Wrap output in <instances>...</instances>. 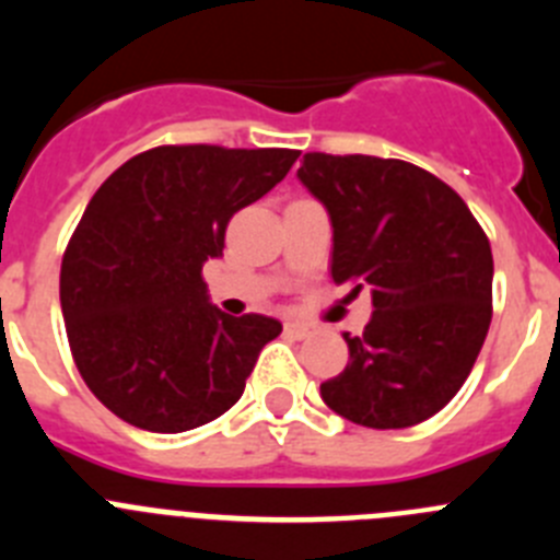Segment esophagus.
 Here are the masks:
<instances>
[{
    "label": "esophagus",
    "mask_w": 560,
    "mask_h": 560,
    "mask_svg": "<svg viewBox=\"0 0 560 560\" xmlns=\"http://www.w3.org/2000/svg\"><path fill=\"white\" fill-rule=\"evenodd\" d=\"M283 330L289 336H294V339H305V336L311 334V325H305V323H294V319H289V323L283 325Z\"/></svg>",
    "instance_id": "1"
}]
</instances>
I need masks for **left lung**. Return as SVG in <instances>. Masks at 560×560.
<instances>
[{"label": "left lung", "instance_id": "1", "mask_svg": "<svg viewBox=\"0 0 560 560\" xmlns=\"http://www.w3.org/2000/svg\"><path fill=\"white\" fill-rule=\"evenodd\" d=\"M296 179L328 210L330 275L370 289L373 316L345 334L350 361L323 400L368 429H407L457 395L491 325L493 255L457 192L381 156L305 153Z\"/></svg>", "mask_w": 560, "mask_h": 560}]
</instances>
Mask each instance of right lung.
I'll list each match as a JSON object with an SVG mask.
<instances>
[{"instance_id": "right-lung-1", "label": "right lung", "mask_w": 560, "mask_h": 560, "mask_svg": "<svg viewBox=\"0 0 560 560\" xmlns=\"http://www.w3.org/2000/svg\"><path fill=\"white\" fill-rule=\"evenodd\" d=\"M289 148L162 145L120 165L86 205L63 252L61 311L86 387L117 418L179 434L244 395L283 325L210 303L201 266L226 224L283 182Z\"/></svg>"}]
</instances>
